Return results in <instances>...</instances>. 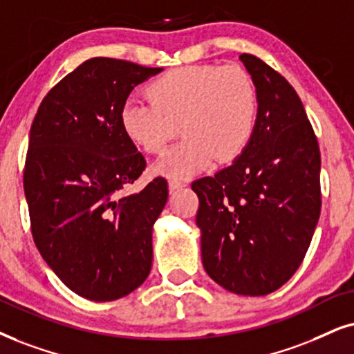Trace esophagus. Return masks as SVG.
Listing matches in <instances>:
<instances>
[{
  "label": "esophagus",
  "instance_id": "34e87169",
  "mask_svg": "<svg viewBox=\"0 0 354 354\" xmlns=\"http://www.w3.org/2000/svg\"><path fill=\"white\" fill-rule=\"evenodd\" d=\"M168 186H169V191L174 192L176 189H181V187L186 186L185 181H180V180H169L168 181Z\"/></svg>",
  "mask_w": 354,
  "mask_h": 354
}]
</instances>
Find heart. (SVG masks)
I'll use <instances>...</instances> for the list:
<instances>
[{
    "mask_svg": "<svg viewBox=\"0 0 354 354\" xmlns=\"http://www.w3.org/2000/svg\"><path fill=\"white\" fill-rule=\"evenodd\" d=\"M145 93L150 102L127 100L120 109L125 137L155 155L180 133V125L187 136L156 163L158 173L189 178L216 160L234 162L252 140L258 89L240 66H181L155 78Z\"/></svg>",
    "mask_w": 354,
    "mask_h": 354,
    "instance_id": "heart-1",
    "label": "heart"
}]
</instances>
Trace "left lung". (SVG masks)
I'll return each mask as SVG.
<instances>
[{"mask_svg": "<svg viewBox=\"0 0 354 354\" xmlns=\"http://www.w3.org/2000/svg\"><path fill=\"white\" fill-rule=\"evenodd\" d=\"M240 60L258 89L247 149L230 167L191 185L207 274L240 296H266L306 257L320 217V150L296 89L261 58Z\"/></svg>", "mask_w": 354, "mask_h": 354, "instance_id": "obj_1", "label": "left lung"}]
</instances>
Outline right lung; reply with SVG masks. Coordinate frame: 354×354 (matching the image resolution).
<instances>
[{"label":"right lung","instance_id":"right-lung-1","mask_svg":"<svg viewBox=\"0 0 354 354\" xmlns=\"http://www.w3.org/2000/svg\"><path fill=\"white\" fill-rule=\"evenodd\" d=\"M160 71L89 58L47 93L30 127L24 192L35 247L62 283L89 301L127 296L150 274L151 229L168 183L158 176L125 194L147 163L122 132L120 109Z\"/></svg>","mask_w":354,"mask_h":354}]
</instances>
